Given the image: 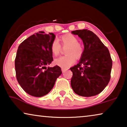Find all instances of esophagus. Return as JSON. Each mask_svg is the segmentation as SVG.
I'll return each mask as SVG.
<instances>
[{
  "instance_id": "esophagus-1",
  "label": "esophagus",
  "mask_w": 127,
  "mask_h": 127,
  "mask_svg": "<svg viewBox=\"0 0 127 127\" xmlns=\"http://www.w3.org/2000/svg\"><path fill=\"white\" fill-rule=\"evenodd\" d=\"M62 69V72H65V71L66 70H67V69H66V68H63V67H62V68L61 69Z\"/></svg>"
}]
</instances>
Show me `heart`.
Returning <instances> with one entry per match:
<instances>
[{"label":"heart","instance_id":"b5f03b06","mask_svg":"<svg viewBox=\"0 0 127 127\" xmlns=\"http://www.w3.org/2000/svg\"><path fill=\"white\" fill-rule=\"evenodd\" d=\"M60 40L62 46H67L65 50V54L67 55L56 59L55 64L63 68H67L75 62L76 58L78 59L81 57L83 53V47L78 42L77 38L72 34L69 33L61 36ZM50 48L52 54L55 57L58 56L61 51V46L57 40L53 41Z\"/></svg>","mask_w":127,"mask_h":127}]
</instances>
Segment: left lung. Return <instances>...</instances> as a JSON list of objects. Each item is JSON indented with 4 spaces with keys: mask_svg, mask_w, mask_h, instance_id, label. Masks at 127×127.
Returning a JSON list of instances; mask_svg holds the SVG:
<instances>
[{
    "mask_svg": "<svg viewBox=\"0 0 127 127\" xmlns=\"http://www.w3.org/2000/svg\"><path fill=\"white\" fill-rule=\"evenodd\" d=\"M83 40L84 49L79 64L71 67V87L76 94L90 97L101 93L110 79L112 60L106 47L92 31H72Z\"/></svg>",
    "mask_w": 127,
    "mask_h": 127,
    "instance_id": "left-lung-1",
    "label": "left lung"
}]
</instances>
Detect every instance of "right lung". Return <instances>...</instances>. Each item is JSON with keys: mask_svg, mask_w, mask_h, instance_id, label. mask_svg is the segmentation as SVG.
Listing matches in <instances>:
<instances>
[{"mask_svg": "<svg viewBox=\"0 0 127 127\" xmlns=\"http://www.w3.org/2000/svg\"><path fill=\"white\" fill-rule=\"evenodd\" d=\"M55 37L53 33L46 34L40 31L18 47L15 59L17 80L22 89L33 96L47 94L62 74L58 66L46 67L53 61L50 47Z\"/></svg>", "mask_w": 127, "mask_h": 127, "instance_id": "add662e5", "label": "right lung"}]
</instances>
